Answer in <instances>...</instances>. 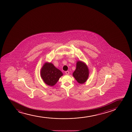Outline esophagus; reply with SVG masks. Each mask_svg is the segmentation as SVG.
I'll use <instances>...</instances> for the list:
<instances>
[{"instance_id": "1", "label": "esophagus", "mask_w": 132, "mask_h": 132, "mask_svg": "<svg viewBox=\"0 0 132 132\" xmlns=\"http://www.w3.org/2000/svg\"><path fill=\"white\" fill-rule=\"evenodd\" d=\"M65 73H66V74H67V75L69 74V71H65Z\"/></svg>"}]
</instances>
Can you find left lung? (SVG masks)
I'll return each mask as SVG.
<instances>
[{"label": "left lung", "instance_id": "8db88e82", "mask_svg": "<svg viewBox=\"0 0 132 132\" xmlns=\"http://www.w3.org/2000/svg\"><path fill=\"white\" fill-rule=\"evenodd\" d=\"M73 76L79 83L83 84L86 82L89 76V70L86 64L80 61H78Z\"/></svg>", "mask_w": 132, "mask_h": 132}]
</instances>
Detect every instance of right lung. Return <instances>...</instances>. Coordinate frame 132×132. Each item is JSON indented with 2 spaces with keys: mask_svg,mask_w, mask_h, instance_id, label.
Instances as JSON below:
<instances>
[{
  "mask_svg": "<svg viewBox=\"0 0 132 132\" xmlns=\"http://www.w3.org/2000/svg\"><path fill=\"white\" fill-rule=\"evenodd\" d=\"M62 73L51 63H46L41 71L42 78L46 84L53 86L62 76Z\"/></svg>",
  "mask_w": 132,
  "mask_h": 132,
  "instance_id": "obj_1",
  "label": "right lung"
}]
</instances>
